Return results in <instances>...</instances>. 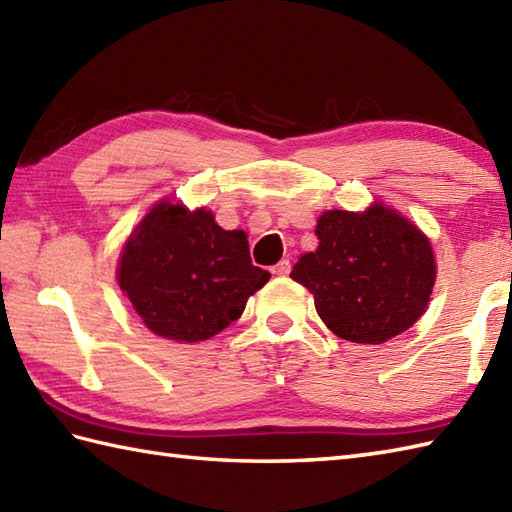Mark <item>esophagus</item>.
Returning a JSON list of instances; mask_svg holds the SVG:
<instances>
[{
    "instance_id": "esophagus-1",
    "label": "esophagus",
    "mask_w": 512,
    "mask_h": 512,
    "mask_svg": "<svg viewBox=\"0 0 512 512\" xmlns=\"http://www.w3.org/2000/svg\"><path fill=\"white\" fill-rule=\"evenodd\" d=\"M290 273V259H281L277 266H273V275L277 277H284Z\"/></svg>"
}]
</instances>
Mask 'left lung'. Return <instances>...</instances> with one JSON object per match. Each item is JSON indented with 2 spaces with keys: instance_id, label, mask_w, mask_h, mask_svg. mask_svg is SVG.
<instances>
[{
  "instance_id": "obj_1",
  "label": "left lung",
  "mask_w": 512,
  "mask_h": 512,
  "mask_svg": "<svg viewBox=\"0 0 512 512\" xmlns=\"http://www.w3.org/2000/svg\"><path fill=\"white\" fill-rule=\"evenodd\" d=\"M319 248L299 257L290 277L314 295V308L345 341L380 345L416 323L436 284L429 237L385 204L363 213L325 211Z\"/></svg>"
}]
</instances>
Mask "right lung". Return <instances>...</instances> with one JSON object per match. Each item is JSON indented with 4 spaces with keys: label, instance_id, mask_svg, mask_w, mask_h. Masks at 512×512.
<instances>
[{
    "label": "right lung",
    "instance_id": "1",
    "mask_svg": "<svg viewBox=\"0 0 512 512\" xmlns=\"http://www.w3.org/2000/svg\"><path fill=\"white\" fill-rule=\"evenodd\" d=\"M116 279L151 332L198 343L242 317L270 273L250 262L244 231H224L206 209L162 200L127 237Z\"/></svg>",
    "mask_w": 512,
    "mask_h": 512
}]
</instances>
